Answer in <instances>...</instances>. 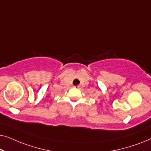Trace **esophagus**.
<instances>
[{"mask_svg":"<svg viewBox=\"0 0 151 151\" xmlns=\"http://www.w3.org/2000/svg\"><path fill=\"white\" fill-rule=\"evenodd\" d=\"M75 87H76V88H79V87H80V86H75Z\"/></svg>","mask_w":151,"mask_h":151,"instance_id":"esophagus-1","label":"esophagus"}]
</instances>
